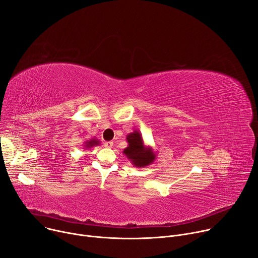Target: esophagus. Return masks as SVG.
<instances>
[{"label":"esophagus","instance_id":"esophagus-1","mask_svg":"<svg viewBox=\"0 0 258 258\" xmlns=\"http://www.w3.org/2000/svg\"><path fill=\"white\" fill-rule=\"evenodd\" d=\"M104 145H105V147H107V148H112V147H113V142H112V141H108V142H105Z\"/></svg>","mask_w":258,"mask_h":258}]
</instances>
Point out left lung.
<instances>
[{
	"label": "left lung",
	"instance_id": "left-lung-1",
	"mask_svg": "<svg viewBox=\"0 0 258 258\" xmlns=\"http://www.w3.org/2000/svg\"><path fill=\"white\" fill-rule=\"evenodd\" d=\"M127 147L122 151L130 159L133 166L137 168H145L156 159V152L151 146H147L139 132H133L126 136Z\"/></svg>",
	"mask_w": 258,
	"mask_h": 258
}]
</instances>
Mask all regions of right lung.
Instances as JSON below:
<instances>
[{"label": "right lung", "mask_w": 258, "mask_h": 258, "mask_svg": "<svg viewBox=\"0 0 258 258\" xmlns=\"http://www.w3.org/2000/svg\"><path fill=\"white\" fill-rule=\"evenodd\" d=\"M100 144H101L100 140H98V139H96V138H91V139L87 140V141H85V142L83 143V147L86 148V149H89V148H91V147H93V146H99Z\"/></svg>", "instance_id": "add662e5"}]
</instances>
